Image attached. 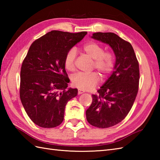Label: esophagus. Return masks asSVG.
Wrapping results in <instances>:
<instances>
[{
	"label": "esophagus",
	"instance_id": "1",
	"mask_svg": "<svg viewBox=\"0 0 160 160\" xmlns=\"http://www.w3.org/2000/svg\"><path fill=\"white\" fill-rule=\"evenodd\" d=\"M84 93V91L82 90V89H78V94H82Z\"/></svg>",
	"mask_w": 160,
	"mask_h": 160
}]
</instances>
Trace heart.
<instances>
[{"label": "heart", "instance_id": "heart-1", "mask_svg": "<svg viewBox=\"0 0 160 160\" xmlns=\"http://www.w3.org/2000/svg\"><path fill=\"white\" fill-rule=\"evenodd\" d=\"M83 52L93 60V68H95L105 77L113 69L114 56L111 52H104V48L100 44L89 42L82 47ZM76 50L71 48L68 51L64 57V64L66 69L72 71L75 69V60ZM100 81V76L96 72L89 73H78L72 77V84L74 87L83 90H89L97 85Z\"/></svg>", "mask_w": 160, "mask_h": 160}]
</instances>
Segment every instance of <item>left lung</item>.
<instances>
[{
	"mask_svg": "<svg viewBox=\"0 0 160 160\" xmlns=\"http://www.w3.org/2000/svg\"><path fill=\"white\" fill-rule=\"evenodd\" d=\"M91 38L109 45L115 56L113 73L98 91L99 96L92 95L86 111L90 124L105 128L120 123L132 108L138 92L139 63L131 43L115 33L98 32Z\"/></svg>",
	"mask_w": 160,
	"mask_h": 160,
	"instance_id": "obj_1",
	"label": "left lung"
}]
</instances>
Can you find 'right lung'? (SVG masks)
I'll return each mask as SVG.
<instances>
[{"label": "right lung", "instance_id": "1", "mask_svg": "<svg viewBox=\"0 0 160 160\" xmlns=\"http://www.w3.org/2000/svg\"><path fill=\"white\" fill-rule=\"evenodd\" d=\"M87 33L53 30L30 46L20 70V98L27 114L39 127L60 125L68 101L78 95L77 89H66L69 79L64 60Z\"/></svg>", "mask_w": 160, "mask_h": 160}]
</instances>
